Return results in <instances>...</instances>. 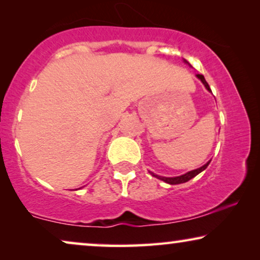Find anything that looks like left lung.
<instances>
[{
  "mask_svg": "<svg viewBox=\"0 0 260 260\" xmlns=\"http://www.w3.org/2000/svg\"><path fill=\"white\" fill-rule=\"evenodd\" d=\"M199 79H200L201 81H202V84L205 85L206 86V88H207L208 91H211V87H209V85H208V83L207 81L205 80V77L202 76V74H198L197 76ZM211 162V161H209ZM209 162H207L206 163L205 166H202V167H200V168H198V169H195V170H191V172H188V173H186L184 174V175H181V176H176V177H163V176H158V175H155L154 173H151L152 174V176H155V177H157V179H159V180H162V181H165V182H167V183H169V184H179V183H184V182H187V181H189L190 179H193V177H195L198 175V174H200L202 170H205L206 168H207L208 167V165H209Z\"/></svg>",
  "mask_w": 260,
  "mask_h": 260,
  "instance_id": "1",
  "label": "left lung"
}]
</instances>
